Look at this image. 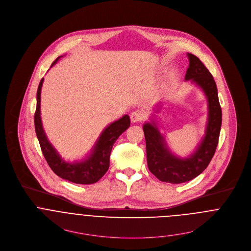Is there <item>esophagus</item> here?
<instances>
[{
  "instance_id": "esophagus-1",
  "label": "esophagus",
  "mask_w": 251,
  "mask_h": 251,
  "mask_svg": "<svg viewBox=\"0 0 251 251\" xmlns=\"http://www.w3.org/2000/svg\"><path fill=\"white\" fill-rule=\"evenodd\" d=\"M145 118H146V114L141 110H135L130 115V119L132 123L142 122L143 120H145Z\"/></svg>"
}]
</instances>
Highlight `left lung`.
Segmentation results:
<instances>
[{
    "instance_id": "1",
    "label": "left lung",
    "mask_w": 251,
    "mask_h": 251,
    "mask_svg": "<svg viewBox=\"0 0 251 251\" xmlns=\"http://www.w3.org/2000/svg\"><path fill=\"white\" fill-rule=\"evenodd\" d=\"M187 54L190 63L185 80H191L200 86L208 102V120L202 141L189 157L179 158L168 148L153 119L143 126L149 170L160 181L172 184L190 181L205 170L215 154L222 126V108L214 77L199 57L192 53ZM158 108L155 112H158Z\"/></svg>"
}]
</instances>
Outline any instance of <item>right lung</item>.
I'll list each match as a JSON object with an SVG mask.
<instances>
[{
    "label": "right lung",
    "instance_id": "1",
    "mask_svg": "<svg viewBox=\"0 0 251 251\" xmlns=\"http://www.w3.org/2000/svg\"><path fill=\"white\" fill-rule=\"evenodd\" d=\"M60 57L61 56L57 57L52 62L51 66H53ZM43 81L44 78L41 79L37 89V103L34 114V126L36 136L38 138L41 151L47 163L56 176L71 182L93 184L99 181L108 171L110 153L116 140L130 126L128 115H125L104 128V130L97 140L91 153L86 158L81 161H75L74 163L66 162L61 158L56 150L49 142L43 129L40 116V97Z\"/></svg>",
    "mask_w": 251,
    "mask_h": 251
}]
</instances>
